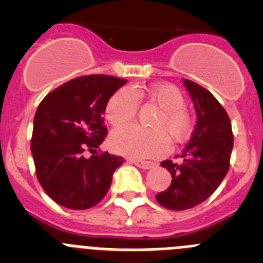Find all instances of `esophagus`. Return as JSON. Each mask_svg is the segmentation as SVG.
I'll use <instances>...</instances> for the list:
<instances>
[{
  "label": "esophagus",
  "instance_id": "1",
  "mask_svg": "<svg viewBox=\"0 0 263 263\" xmlns=\"http://www.w3.org/2000/svg\"><path fill=\"white\" fill-rule=\"evenodd\" d=\"M130 163H134L137 167H139V168H143V170H148L152 168V167H154V163H152V162H145V160H138V159H129Z\"/></svg>",
  "mask_w": 263,
  "mask_h": 263
}]
</instances>
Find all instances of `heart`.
<instances>
[{"label":"heart","instance_id":"b5f03b06","mask_svg":"<svg viewBox=\"0 0 263 263\" xmlns=\"http://www.w3.org/2000/svg\"><path fill=\"white\" fill-rule=\"evenodd\" d=\"M139 99H147L161 108L153 123L157 129H145L138 125L117 127L109 138L113 152L137 159L158 158L168 152V137L175 142H183L191 136L194 121L185 108L184 95L173 84L118 89L105 106L109 124L118 126L133 119L138 112Z\"/></svg>","mask_w":263,"mask_h":263}]
</instances>
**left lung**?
I'll use <instances>...</instances> for the list:
<instances>
[{"mask_svg":"<svg viewBox=\"0 0 263 263\" xmlns=\"http://www.w3.org/2000/svg\"><path fill=\"white\" fill-rule=\"evenodd\" d=\"M194 101L196 126L180 155L182 162L163 160L162 166L173 176L157 201L167 210H190L206 200L227 175L233 148V132L229 116L210 90L183 79ZM176 157V158H178Z\"/></svg>","mask_w":263,"mask_h":263,"instance_id":"obj_1","label":"left lung"}]
</instances>
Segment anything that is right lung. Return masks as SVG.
<instances>
[{
    "label": "right lung",
    "instance_id": "add662e5",
    "mask_svg": "<svg viewBox=\"0 0 263 263\" xmlns=\"http://www.w3.org/2000/svg\"><path fill=\"white\" fill-rule=\"evenodd\" d=\"M127 80L108 75L72 79L42 100L34 116L31 153L46 194L69 210H88L108 192L122 157L96 154L108 130L103 115ZM92 151L90 158L84 152Z\"/></svg>",
    "mask_w": 263,
    "mask_h": 263
}]
</instances>
